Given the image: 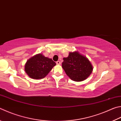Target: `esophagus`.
I'll list each match as a JSON object with an SVG mask.
<instances>
[{
  "label": "esophagus",
  "instance_id": "obj_1",
  "mask_svg": "<svg viewBox=\"0 0 121 121\" xmlns=\"http://www.w3.org/2000/svg\"><path fill=\"white\" fill-rule=\"evenodd\" d=\"M56 65H59L61 64V62L60 61H56Z\"/></svg>",
  "mask_w": 121,
  "mask_h": 121
}]
</instances>
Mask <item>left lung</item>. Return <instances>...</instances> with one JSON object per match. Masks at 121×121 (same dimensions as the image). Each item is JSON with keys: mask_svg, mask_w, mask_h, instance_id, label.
Returning <instances> with one entry per match:
<instances>
[{"mask_svg": "<svg viewBox=\"0 0 121 121\" xmlns=\"http://www.w3.org/2000/svg\"><path fill=\"white\" fill-rule=\"evenodd\" d=\"M63 59V69L70 78L75 82L86 79L93 71V67L88 59L77 52H70L67 58Z\"/></svg>", "mask_w": 121, "mask_h": 121, "instance_id": "obj_1", "label": "left lung"}]
</instances>
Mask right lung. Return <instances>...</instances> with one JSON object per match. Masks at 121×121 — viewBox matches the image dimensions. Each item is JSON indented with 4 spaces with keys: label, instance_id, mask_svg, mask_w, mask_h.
<instances>
[{
    "label": "right lung",
    "instance_id": "obj_1",
    "mask_svg": "<svg viewBox=\"0 0 121 121\" xmlns=\"http://www.w3.org/2000/svg\"><path fill=\"white\" fill-rule=\"evenodd\" d=\"M56 65L52 59L38 54L26 62L25 71L31 78L39 79L44 78Z\"/></svg>",
    "mask_w": 121,
    "mask_h": 121
}]
</instances>
